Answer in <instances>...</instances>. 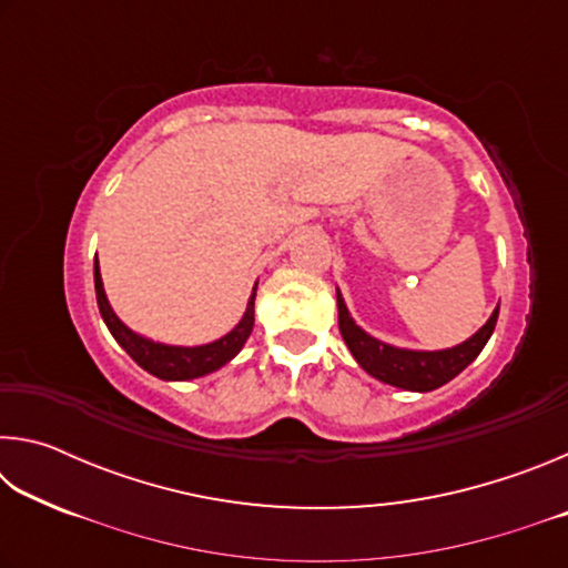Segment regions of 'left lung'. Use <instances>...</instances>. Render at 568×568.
I'll return each mask as SVG.
<instances>
[{"label": "left lung", "mask_w": 568, "mask_h": 568, "mask_svg": "<svg viewBox=\"0 0 568 568\" xmlns=\"http://www.w3.org/2000/svg\"><path fill=\"white\" fill-rule=\"evenodd\" d=\"M335 295H338L341 335L345 345H348V351L353 353V358L358 361L361 368L365 373H371L373 378H378L381 383H388V386H396L403 390H416V393H426V390H436L440 386H446V383L450 378H456L468 363H474L478 358V353L484 351L488 338H491L498 321V307H496L484 328H478L468 341L446 351L396 348V345H388L378 338H373V335L365 333L361 325H355L338 287H335Z\"/></svg>", "instance_id": "1"}]
</instances>
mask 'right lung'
I'll use <instances>...</instances> for the list:
<instances>
[{"mask_svg":"<svg viewBox=\"0 0 568 568\" xmlns=\"http://www.w3.org/2000/svg\"><path fill=\"white\" fill-rule=\"evenodd\" d=\"M255 291L257 285L253 287V295H250L243 318H240L235 328L227 335H223V338L205 345H192V348H187V345H165L130 331L128 325L114 315L108 295H104L98 257H94V293H98V305H100L104 325H108L112 338L128 351L130 358L138 363L140 368H145L148 373H152V376L162 381H192V378L207 376V373L223 368L225 363L233 361L240 353V348L245 345V341L250 338V333H253Z\"/></svg>","mask_w":568,"mask_h":568,"instance_id":"obj_1","label":"right lung"}]
</instances>
